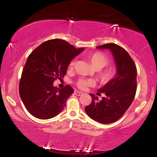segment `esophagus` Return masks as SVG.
Returning <instances> with one entry per match:
<instances>
[{"label": "esophagus", "instance_id": "34e87169", "mask_svg": "<svg viewBox=\"0 0 157 157\" xmlns=\"http://www.w3.org/2000/svg\"><path fill=\"white\" fill-rule=\"evenodd\" d=\"M75 94L77 96H81V95L83 94V93L82 92H80V91H76Z\"/></svg>", "mask_w": 157, "mask_h": 157}]
</instances>
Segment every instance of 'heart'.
<instances>
[{
  "label": "heart",
  "instance_id": "b5f03b06",
  "mask_svg": "<svg viewBox=\"0 0 157 157\" xmlns=\"http://www.w3.org/2000/svg\"><path fill=\"white\" fill-rule=\"evenodd\" d=\"M89 59L92 66L96 70H100L105 66H106L109 63V59L105 54L101 52H96L92 53L89 57ZM74 65V62L71 63L70 66ZM114 76V71L112 69L104 71L100 74V80L102 83H107L111 80ZM93 84L91 80H85L81 78L78 80L77 86L80 89H85L88 86H90Z\"/></svg>",
  "mask_w": 157,
  "mask_h": 157
}]
</instances>
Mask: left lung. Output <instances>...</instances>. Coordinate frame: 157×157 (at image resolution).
Listing matches in <instances>:
<instances>
[{"label": "left lung", "mask_w": 157, "mask_h": 157, "mask_svg": "<svg viewBox=\"0 0 157 157\" xmlns=\"http://www.w3.org/2000/svg\"><path fill=\"white\" fill-rule=\"evenodd\" d=\"M98 49H109L116 63V73L111 80L98 90L97 95L104 93L102 100L90 94L92 103L85 108L87 115L101 124H110L121 118L129 108L137 90L136 66L129 53L115 44L96 47Z\"/></svg>", "instance_id": "1"}]
</instances>
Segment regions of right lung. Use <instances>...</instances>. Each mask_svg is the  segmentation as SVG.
<instances>
[{
	"label": "right lung",
	"instance_id": "obj_1",
	"mask_svg": "<svg viewBox=\"0 0 157 157\" xmlns=\"http://www.w3.org/2000/svg\"><path fill=\"white\" fill-rule=\"evenodd\" d=\"M84 49L53 39L44 42L30 53L22 71L19 93L32 115L48 120L63 111L74 90L69 85L60 89L53 82L64 77L72 59Z\"/></svg>",
	"mask_w": 157,
	"mask_h": 157
}]
</instances>
